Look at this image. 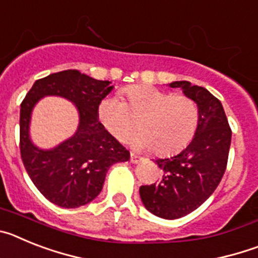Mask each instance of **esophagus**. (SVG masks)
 Wrapping results in <instances>:
<instances>
[{
  "instance_id": "obj_1",
  "label": "esophagus",
  "mask_w": 258,
  "mask_h": 258,
  "mask_svg": "<svg viewBox=\"0 0 258 258\" xmlns=\"http://www.w3.org/2000/svg\"><path fill=\"white\" fill-rule=\"evenodd\" d=\"M142 160H143V157L138 156V155H136L134 152H132L131 154V161L133 164H138V163H141Z\"/></svg>"
}]
</instances>
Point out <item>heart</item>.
<instances>
[{
    "instance_id": "1",
    "label": "heart",
    "mask_w": 258,
    "mask_h": 258,
    "mask_svg": "<svg viewBox=\"0 0 258 258\" xmlns=\"http://www.w3.org/2000/svg\"><path fill=\"white\" fill-rule=\"evenodd\" d=\"M124 102L116 97L102 99L97 109L98 120L116 140H124L137 126L142 131L126 141L138 149H155L160 155L183 150L197 133L199 108L186 95H173L147 85L122 89Z\"/></svg>"
}]
</instances>
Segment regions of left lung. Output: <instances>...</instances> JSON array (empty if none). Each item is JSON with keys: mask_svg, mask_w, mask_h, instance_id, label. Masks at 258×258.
<instances>
[{"mask_svg": "<svg viewBox=\"0 0 258 258\" xmlns=\"http://www.w3.org/2000/svg\"><path fill=\"white\" fill-rule=\"evenodd\" d=\"M199 108V124L192 141L178 155L157 159L163 177L160 182L141 186L143 206L157 217L175 220L191 213L206 202L226 170L231 129L223 107L206 88L188 81H174Z\"/></svg>", "mask_w": 258, "mask_h": 258, "instance_id": "left-lung-1", "label": "left lung"}]
</instances>
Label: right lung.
<instances>
[{"label":"right lung","mask_w":258,"mask_h":258,"mask_svg":"<svg viewBox=\"0 0 258 258\" xmlns=\"http://www.w3.org/2000/svg\"><path fill=\"white\" fill-rule=\"evenodd\" d=\"M101 81L77 70H67L37 80L20 104V155L27 173L42 195L61 208L85 206L99 195L109 166L127 161L131 154L99 122L97 109L111 93ZM66 97L79 111L74 136L54 149H38L29 137L33 107L41 97Z\"/></svg>","instance_id":"add662e5"}]
</instances>
